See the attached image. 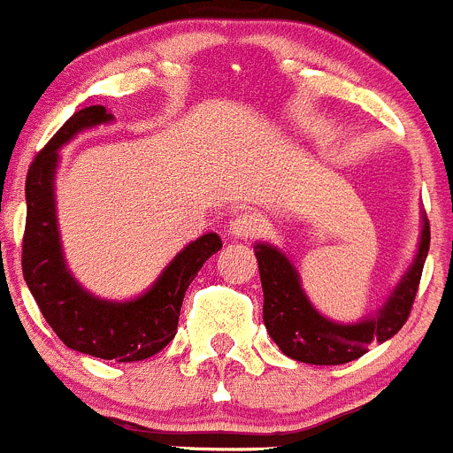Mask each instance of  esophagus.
<instances>
[{
    "label": "esophagus",
    "mask_w": 453,
    "mask_h": 453,
    "mask_svg": "<svg viewBox=\"0 0 453 453\" xmlns=\"http://www.w3.org/2000/svg\"><path fill=\"white\" fill-rule=\"evenodd\" d=\"M260 229H262L260 215L251 213V211H244V213L234 215L229 222V234L238 240L253 238V235L260 234Z\"/></svg>",
    "instance_id": "esophagus-1"
}]
</instances>
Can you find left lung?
Returning a JSON list of instances; mask_svg holds the SVG:
<instances>
[{"instance_id": "left-lung-1", "label": "left lung", "mask_w": 453, "mask_h": 453, "mask_svg": "<svg viewBox=\"0 0 453 453\" xmlns=\"http://www.w3.org/2000/svg\"><path fill=\"white\" fill-rule=\"evenodd\" d=\"M253 251L265 291L262 318L280 351L298 363L344 365L367 353L372 342H387L394 338L407 322L429 253V222L427 215H423L416 257L389 298L378 309L376 316H367L358 322H335L322 316L304 294L294 262L278 247L256 242Z\"/></svg>"}]
</instances>
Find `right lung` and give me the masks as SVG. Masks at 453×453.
<instances>
[{"label": "right lung", "instance_id": "obj_1", "mask_svg": "<svg viewBox=\"0 0 453 453\" xmlns=\"http://www.w3.org/2000/svg\"><path fill=\"white\" fill-rule=\"evenodd\" d=\"M113 119L104 106H86L68 118L33 159L26 175L21 271L42 316L68 349L93 358L137 363L162 351L175 338L188 284L222 249V240L218 234H204L188 242L137 298L104 300L77 282L64 257L55 206L59 149L75 140L77 133Z\"/></svg>", "mask_w": 453, "mask_h": 453}]
</instances>
